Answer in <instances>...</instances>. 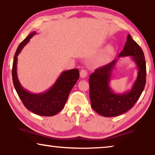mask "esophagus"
Returning a JSON list of instances; mask_svg holds the SVG:
<instances>
[{"instance_id":"esophagus-1","label":"esophagus","mask_w":155,"mask_h":155,"mask_svg":"<svg viewBox=\"0 0 155 155\" xmlns=\"http://www.w3.org/2000/svg\"><path fill=\"white\" fill-rule=\"evenodd\" d=\"M80 78H85L87 77V72L85 69H82L81 70V71H80Z\"/></svg>"}]
</instances>
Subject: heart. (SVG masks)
<instances>
[{"instance_id": "1", "label": "heart", "mask_w": 155, "mask_h": 155, "mask_svg": "<svg viewBox=\"0 0 155 155\" xmlns=\"http://www.w3.org/2000/svg\"><path fill=\"white\" fill-rule=\"evenodd\" d=\"M112 52H113V48H111V47H109L107 48V53L108 54H112Z\"/></svg>"}]
</instances>
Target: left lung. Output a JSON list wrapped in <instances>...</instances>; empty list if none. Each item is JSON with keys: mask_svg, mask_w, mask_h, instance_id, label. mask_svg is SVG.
<instances>
[{"mask_svg": "<svg viewBox=\"0 0 155 155\" xmlns=\"http://www.w3.org/2000/svg\"><path fill=\"white\" fill-rule=\"evenodd\" d=\"M131 56L137 65V79L130 91L122 94L115 93L110 87L111 74L120 57ZM91 107L97 113L105 117L119 116L130 110L140 98L146 83V63L143 51L130 35L127 37L124 50L118 58L99 68L92 73L89 79Z\"/></svg>", "mask_w": 155, "mask_h": 155, "instance_id": "1", "label": "left lung"}]
</instances>
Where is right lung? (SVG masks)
<instances>
[{
  "label": "right lung",
  "instance_id": "right-lung-1",
  "mask_svg": "<svg viewBox=\"0 0 155 155\" xmlns=\"http://www.w3.org/2000/svg\"><path fill=\"white\" fill-rule=\"evenodd\" d=\"M35 34L36 31L29 34L17 48L12 63V82L18 96L27 109L39 116H52L64 107L72 88L79 78V71L71 69L63 71L54 85L44 92L35 94L23 88L17 75L18 56Z\"/></svg>",
  "mask_w": 155,
  "mask_h": 155
}]
</instances>
